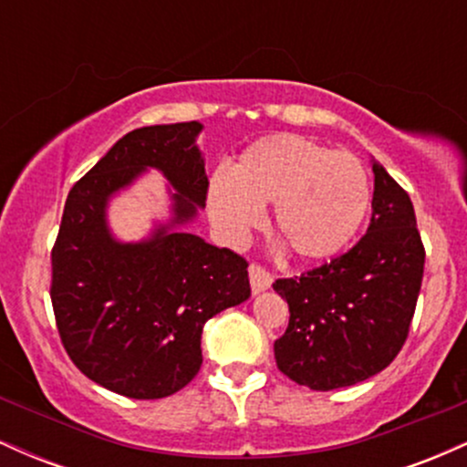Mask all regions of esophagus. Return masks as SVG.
Here are the masks:
<instances>
[{"label":"esophagus","mask_w":467,"mask_h":467,"mask_svg":"<svg viewBox=\"0 0 467 467\" xmlns=\"http://www.w3.org/2000/svg\"><path fill=\"white\" fill-rule=\"evenodd\" d=\"M248 275H250V287H252V292H254V294L265 292V289L272 285V275L265 270L264 265L252 264L248 267Z\"/></svg>","instance_id":"1"}]
</instances>
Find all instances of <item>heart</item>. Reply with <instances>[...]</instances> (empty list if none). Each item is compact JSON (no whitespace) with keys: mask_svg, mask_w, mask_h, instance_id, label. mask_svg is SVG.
Masks as SVG:
<instances>
[{"mask_svg":"<svg viewBox=\"0 0 467 467\" xmlns=\"http://www.w3.org/2000/svg\"><path fill=\"white\" fill-rule=\"evenodd\" d=\"M267 203L276 237L296 259L327 261L360 233L371 184L356 155L283 133L252 142L208 186V213L233 239L261 222Z\"/></svg>","mask_w":467,"mask_h":467,"instance_id":"1","label":"heart"}]
</instances>
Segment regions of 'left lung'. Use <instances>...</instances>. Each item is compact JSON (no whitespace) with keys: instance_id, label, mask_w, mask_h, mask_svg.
Wrapping results in <instances>:
<instances>
[{"instance_id":"left-lung-1","label":"left lung","mask_w":467,"mask_h":467,"mask_svg":"<svg viewBox=\"0 0 467 467\" xmlns=\"http://www.w3.org/2000/svg\"><path fill=\"white\" fill-rule=\"evenodd\" d=\"M373 175L367 234L329 264L275 283L289 305V325L275 342L276 367L312 390L364 382L409 337L426 250L409 192L375 160Z\"/></svg>"}]
</instances>
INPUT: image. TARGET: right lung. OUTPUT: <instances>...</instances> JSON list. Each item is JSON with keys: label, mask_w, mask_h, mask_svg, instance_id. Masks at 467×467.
<instances>
[{"label": "right lung", "mask_w": 467, "mask_h": 467, "mask_svg": "<svg viewBox=\"0 0 467 467\" xmlns=\"http://www.w3.org/2000/svg\"><path fill=\"white\" fill-rule=\"evenodd\" d=\"M197 120L122 136L69 191L52 248L50 298L69 360L100 387L133 400L178 393L202 367L208 318L248 301V261L175 226L206 206ZM147 168L174 186V219L149 240L110 237L109 197Z\"/></svg>", "instance_id": "right-lung-1"}]
</instances>
